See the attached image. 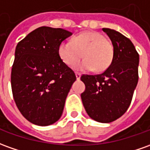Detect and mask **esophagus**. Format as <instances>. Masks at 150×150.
I'll list each match as a JSON object with an SVG mask.
<instances>
[{
  "label": "esophagus",
  "mask_w": 150,
  "mask_h": 150,
  "mask_svg": "<svg viewBox=\"0 0 150 150\" xmlns=\"http://www.w3.org/2000/svg\"><path fill=\"white\" fill-rule=\"evenodd\" d=\"M75 75H76V77H77V80H79V79L81 78V73H75Z\"/></svg>",
  "instance_id": "obj_1"
}]
</instances>
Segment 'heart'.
<instances>
[{
  "mask_svg": "<svg viewBox=\"0 0 150 150\" xmlns=\"http://www.w3.org/2000/svg\"><path fill=\"white\" fill-rule=\"evenodd\" d=\"M58 53L62 61L68 66L77 63L83 54V60L75 66L81 71L103 72L111 65L114 58L112 43L104 35L96 32H86L73 38V42H61Z\"/></svg>",
  "mask_w": 150,
  "mask_h": 150,
  "instance_id": "1",
  "label": "heart"
}]
</instances>
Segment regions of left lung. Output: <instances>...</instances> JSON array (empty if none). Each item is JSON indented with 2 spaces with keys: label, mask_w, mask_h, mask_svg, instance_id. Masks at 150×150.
Returning a JSON list of instances; mask_svg holds the SVG:
<instances>
[{
  "label": "left lung",
  "mask_w": 150,
  "mask_h": 150,
  "mask_svg": "<svg viewBox=\"0 0 150 150\" xmlns=\"http://www.w3.org/2000/svg\"><path fill=\"white\" fill-rule=\"evenodd\" d=\"M114 47V58L105 72L83 74L86 86L81 94L89 116L99 122L108 123L124 114L132 102L138 82L139 54L131 40L110 28H102Z\"/></svg>",
  "instance_id": "obj_1"
}]
</instances>
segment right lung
<instances>
[{"instance_id":"obj_1","label":"right lung","mask_w":150,"mask_h":150,"mask_svg":"<svg viewBox=\"0 0 150 150\" xmlns=\"http://www.w3.org/2000/svg\"><path fill=\"white\" fill-rule=\"evenodd\" d=\"M62 28L40 27L18 42L11 70V88L22 115L38 126L57 122L75 73L59 55V45L72 35Z\"/></svg>"}]
</instances>
